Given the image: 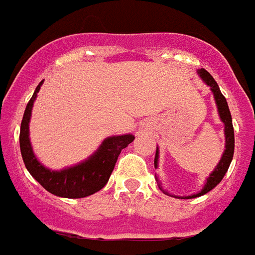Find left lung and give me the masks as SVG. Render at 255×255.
I'll return each mask as SVG.
<instances>
[{
  "label": "left lung",
  "instance_id": "left-lung-1",
  "mask_svg": "<svg viewBox=\"0 0 255 255\" xmlns=\"http://www.w3.org/2000/svg\"><path fill=\"white\" fill-rule=\"evenodd\" d=\"M198 76L201 77V80L205 83L209 88H211L212 94L215 96V102H216L217 106V113H219V117L220 120L224 124V135H226V149L223 152V156L220 161L217 163V166L215 170L212 171L211 175L206 178V182L204 183V187L201 189V191H198L196 194H191V196L187 197H179V198H196V197L204 196L206 194L208 191H211L213 187H216L222 179L226 175V172L228 171V167L231 164L232 161V156H234V148H235V137H234V128H232V118H231V113H230V109H228V105H227L226 98L223 96L222 91L219 88V85L215 81V79L212 77L209 72H206L205 69H200L198 70ZM159 166V148H156V156H155V168H157ZM157 179V176H156ZM159 182V179H157ZM160 190H163L161 187L160 182L157 183ZM163 193H166L168 196H172L170 194L168 191L163 190ZM172 197H178V196H172Z\"/></svg>",
  "mask_w": 255,
  "mask_h": 255
}]
</instances>
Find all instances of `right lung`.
Wrapping results in <instances>:
<instances>
[{
	"instance_id": "add662e5",
	"label": "right lung",
	"mask_w": 255,
	"mask_h": 255,
	"mask_svg": "<svg viewBox=\"0 0 255 255\" xmlns=\"http://www.w3.org/2000/svg\"><path fill=\"white\" fill-rule=\"evenodd\" d=\"M43 81L35 89L32 98L24 111L20 128V150L24 164L36 181L54 194L64 198H83L103 189L114 170L121 150L134 140L133 134L107 137L88 159L62 170H50L44 167L35 156L29 141V121L32 114L33 102Z\"/></svg>"
}]
</instances>
